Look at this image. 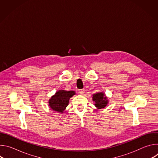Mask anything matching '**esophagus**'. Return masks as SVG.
Returning <instances> with one entry per match:
<instances>
[{
    "label": "esophagus",
    "mask_w": 158,
    "mask_h": 158,
    "mask_svg": "<svg viewBox=\"0 0 158 158\" xmlns=\"http://www.w3.org/2000/svg\"><path fill=\"white\" fill-rule=\"evenodd\" d=\"M79 93L81 94H83L84 93V89H80L79 90Z\"/></svg>",
    "instance_id": "1"
}]
</instances>
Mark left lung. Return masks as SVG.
Returning a JSON list of instances; mask_svg holds the SVG:
<instances>
[{
    "label": "left lung",
    "mask_w": 158,
    "mask_h": 158,
    "mask_svg": "<svg viewBox=\"0 0 158 158\" xmlns=\"http://www.w3.org/2000/svg\"><path fill=\"white\" fill-rule=\"evenodd\" d=\"M93 100L95 102L94 105L98 109H102L107 106L108 100L104 93L99 92L93 94Z\"/></svg>",
    "instance_id": "obj_1"
}]
</instances>
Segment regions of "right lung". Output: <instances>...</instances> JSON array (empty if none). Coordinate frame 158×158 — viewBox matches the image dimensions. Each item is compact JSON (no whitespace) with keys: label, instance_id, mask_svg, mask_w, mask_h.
<instances>
[{"label":"right lung","instance_id":"obj_1","mask_svg":"<svg viewBox=\"0 0 158 158\" xmlns=\"http://www.w3.org/2000/svg\"><path fill=\"white\" fill-rule=\"evenodd\" d=\"M75 94V91H73L59 90L49 99V105L52 110L62 113L68 106L70 98Z\"/></svg>","mask_w":158,"mask_h":158}]
</instances>
